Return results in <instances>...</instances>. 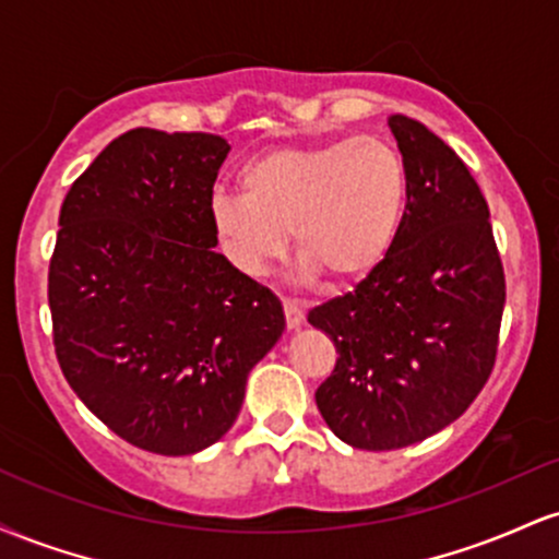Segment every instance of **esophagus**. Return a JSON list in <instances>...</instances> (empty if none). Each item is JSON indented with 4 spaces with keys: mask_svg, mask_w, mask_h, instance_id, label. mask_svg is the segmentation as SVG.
I'll use <instances>...</instances> for the list:
<instances>
[{
    "mask_svg": "<svg viewBox=\"0 0 559 559\" xmlns=\"http://www.w3.org/2000/svg\"><path fill=\"white\" fill-rule=\"evenodd\" d=\"M284 312H286L288 329H299L301 320H305V305L297 299H284Z\"/></svg>",
    "mask_w": 559,
    "mask_h": 559,
    "instance_id": "esophagus-1",
    "label": "esophagus"
}]
</instances>
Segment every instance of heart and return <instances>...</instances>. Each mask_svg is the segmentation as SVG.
<instances>
[{"label":"heart","instance_id":"obj_1","mask_svg":"<svg viewBox=\"0 0 559 559\" xmlns=\"http://www.w3.org/2000/svg\"><path fill=\"white\" fill-rule=\"evenodd\" d=\"M241 194H215L210 223L228 258L262 273L286 252L336 281L370 273L394 247L407 207V168L386 139L281 146L249 159Z\"/></svg>","mask_w":559,"mask_h":559}]
</instances>
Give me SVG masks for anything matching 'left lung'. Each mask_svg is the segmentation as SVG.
<instances>
[{
    "label": "left lung",
    "mask_w": 559,
    "mask_h": 559,
    "mask_svg": "<svg viewBox=\"0 0 559 559\" xmlns=\"http://www.w3.org/2000/svg\"><path fill=\"white\" fill-rule=\"evenodd\" d=\"M407 207L391 252L344 297L310 310L336 346L316 402L338 439L368 452L439 433L489 381L504 271L489 204L454 150L420 120L391 115Z\"/></svg>",
    "instance_id": "1"
}]
</instances>
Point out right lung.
<instances>
[{"mask_svg":"<svg viewBox=\"0 0 559 559\" xmlns=\"http://www.w3.org/2000/svg\"><path fill=\"white\" fill-rule=\"evenodd\" d=\"M213 133L133 128L70 186L49 262L55 352L70 389L128 444L168 457L228 433L284 307L217 254Z\"/></svg>","mask_w":559,"mask_h":559,"instance_id":"add662e5","label":"right lung"}]
</instances>
